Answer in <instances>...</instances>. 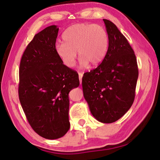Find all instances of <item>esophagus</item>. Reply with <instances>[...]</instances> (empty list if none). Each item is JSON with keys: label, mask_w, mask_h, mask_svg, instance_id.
<instances>
[{"label": "esophagus", "mask_w": 160, "mask_h": 160, "mask_svg": "<svg viewBox=\"0 0 160 160\" xmlns=\"http://www.w3.org/2000/svg\"><path fill=\"white\" fill-rule=\"evenodd\" d=\"M78 75H79L80 83L82 84V76H83V73H82V72H79V73H78Z\"/></svg>", "instance_id": "1"}]
</instances>
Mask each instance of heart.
I'll return each instance as SVG.
<instances>
[{
  "label": "heart",
  "instance_id": "obj_1",
  "mask_svg": "<svg viewBox=\"0 0 160 160\" xmlns=\"http://www.w3.org/2000/svg\"><path fill=\"white\" fill-rule=\"evenodd\" d=\"M63 43L56 46V53L65 66L73 68L77 51L81 66L88 63L95 66L103 61L107 52L109 37L99 25L80 23L72 25L62 34Z\"/></svg>",
  "mask_w": 160,
  "mask_h": 160
}]
</instances>
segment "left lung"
<instances>
[{
  "label": "left lung",
  "instance_id": "left-lung-1",
  "mask_svg": "<svg viewBox=\"0 0 160 160\" xmlns=\"http://www.w3.org/2000/svg\"><path fill=\"white\" fill-rule=\"evenodd\" d=\"M109 47L102 63L84 73L83 94L92 114L104 123L115 122L128 112L135 99L138 78L136 57L114 24L103 19Z\"/></svg>",
  "mask_w": 160,
  "mask_h": 160
}]
</instances>
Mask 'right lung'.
Here are the masks:
<instances>
[{"label":"right lung","instance_id":"right-lung-1","mask_svg":"<svg viewBox=\"0 0 160 160\" xmlns=\"http://www.w3.org/2000/svg\"><path fill=\"white\" fill-rule=\"evenodd\" d=\"M58 28L35 34L22 56L19 99L32 129L46 139L60 138L70 128V91L80 85L76 71L65 66L56 53Z\"/></svg>","mask_w":160,"mask_h":160}]
</instances>
